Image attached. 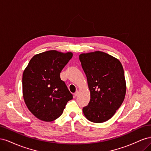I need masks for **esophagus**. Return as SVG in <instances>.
<instances>
[{
    "label": "esophagus",
    "mask_w": 151,
    "mask_h": 151,
    "mask_svg": "<svg viewBox=\"0 0 151 151\" xmlns=\"http://www.w3.org/2000/svg\"><path fill=\"white\" fill-rule=\"evenodd\" d=\"M78 93H79V91H76V93H74V96H77L78 95Z\"/></svg>",
    "instance_id": "34e87169"
}]
</instances>
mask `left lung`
Wrapping results in <instances>:
<instances>
[{"mask_svg": "<svg viewBox=\"0 0 151 151\" xmlns=\"http://www.w3.org/2000/svg\"><path fill=\"white\" fill-rule=\"evenodd\" d=\"M79 60L88 80L91 99L83 111L94 123L106 122L125 99L126 81L118 58L101 51L81 53Z\"/></svg>", "mask_w": 151, "mask_h": 151, "instance_id": "left-lung-1", "label": "left lung"}]
</instances>
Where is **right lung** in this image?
<instances>
[{"label": "right lung", "mask_w": 151, "mask_h": 151, "mask_svg": "<svg viewBox=\"0 0 151 151\" xmlns=\"http://www.w3.org/2000/svg\"><path fill=\"white\" fill-rule=\"evenodd\" d=\"M73 56L48 50L34 55L22 74V96L27 108L38 119L52 122L73 98L60 74Z\"/></svg>", "instance_id": "add662e5"}]
</instances>
